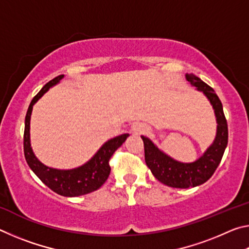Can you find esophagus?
<instances>
[{"mask_svg":"<svg viewBox=\"0 0 249 249\" xmlns=\"http://www.w3.org/2000/svg\"><path fill=\"white\" fill-rule=\"evenodd\" d=\"M145 130H146L145 126L142 125V124H135V125H133V127H132V132L135 135H140V134L145 133Z\"/></svg>","mask_w":249,"mask_h":249,"instance_id":"esophagus-1","label":"esophagus"}]
</instances>
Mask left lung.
Listing matches in <instances>:
<instances>
[{
  "label": "left lung",
  "instance_id": "8db88e82",
  "mask_svg": "<svg viewBox=\"0 0 249 249\" xmlns=\"http://www.w3.org/2000/svg\"><path fill=\"white\" fill-rule=\"evenodd\" d=\"M185 78L196 90L202 91L212 104L216 116V136L202 157L190 163H183L172 159L160 150L149 138L142 136L144 142L145 161L160 182L172 188L187 189L196 187L208 181L220 165L229 141V128L223 112V105L214 90L193 73L185 74Z\"/></svg>",
  "mask_w": 249,
  "mask_h": 249
}]
</instances>
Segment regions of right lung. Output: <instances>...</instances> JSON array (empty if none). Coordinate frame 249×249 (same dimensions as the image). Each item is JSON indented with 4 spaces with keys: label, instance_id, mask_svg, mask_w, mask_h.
<instances>
[{
    "label": "right lung",
    "instance_id": "add662e5",
    "mask_svg": "<svg viewBox=\"0 0 249 249\" xmlns=\"http://www.w3.org/2000/svg\"><path fill=\"white\" fill-rule=\"evenodd\" d=\"M62 78H64V74L58 75L50 80L48 83H46L43 89L34 96L29 104L26 117H25L24 155L29 168L53 192L64 196H79L98 190L107 181L109 172H111V167L108 163L109 159L129 135L123 134L107 141L89 161L81 167L74 168V169L59 170L41 163L34 155L31 147V140H29V123H31L33 105L41 98V95L49 90V88L57 84Z\"/></svg>",
    "mask_w": 249,
    "mask_h": 249
}]
</instances>
